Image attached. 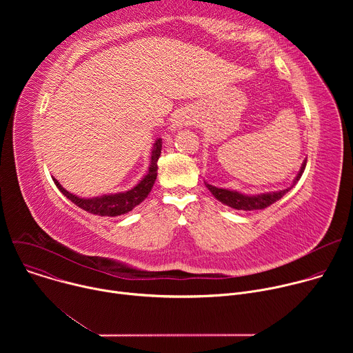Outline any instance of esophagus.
<instances>
[{"mask_svg":"<svg viewBox=\"0 0 353 353\" xmlns=\"http://www.w3.org/2000/svg\"><path fill=\"white\" fill-rule=\"evenodd\" d=\"M173 125H176V127H180L181 125V121H174V124Z\"/></svg>","mask_w":353,"mask_h":353,"instance_id":"esophagus-1","label":"esophagus"}]
</instances>
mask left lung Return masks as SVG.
<instances>
[{"label": "left lung", "instance_id": "obj_1", "mask_svg": "<svg viewBox=\"0 0 353 353\" xmlns=\"http://www.w3.org/2000/svg\"><path fill=\"white\" fill-rule=\"evenodd\" d=\"M305 168H306V161L303 162V165H301L300 168V172L299 174L296 176L294 181H293V185L299 181V179L301 177V174H303L305 172ZM207 188L212 192V195L221 201L222 204L230 207V208H234V210H239V211H256V210H264L267 207H270L271 204L276 203L278 199H281L292 187H288L285 190H281V191H276V192H265V194H259V195H244V194H240L237 191H230V190H225V188H218L215 185H211L208 183H205Z\"/></svg>", "mask_w": 353, "mask_h": 353}]
</instances>
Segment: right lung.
Returning a JSON list of instances; mask_svg holds the SVG:
<instances>
[{
  "instance_id": "obj_1",
  "label": "right lung",
  "mask_w": 353,
  "mask_h": 353,
  "mask_svg": "<svg viewBox=\"0 0 353 353\" xmlns=\"http://www.w3.org/2000/svg\"><path fill=\"white\" fill-rule=\"evenodd\" d=\"M162 150V139H157L152 148V155H150V165L146 176L130 191L125 192H117V194H109L102 196H93V198H79L71 192H68L63 185L56 180V185L59 190L71 199L75 205L82 208L83 211L99 215V216H119L124 215L130 211H132L137 205H139L142 201L148 196V194L152 190L157 176H158V159L161 157Z\"/></svg>"
}]
</instances>
